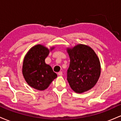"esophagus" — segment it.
Segmentation results:
<instances>
[{"mask_svg": "<svg viewBox=\"0 0 121 121\" xmlns=\"http://www.w3.org/2000/svg\"><path fill=\"white\" fill-rule=\"evenodd\" d=\"M58 75H59V76H62V72H61V71L59 72V73H58Z\"/></svg>", "mask_w": 121, "mask_h": 121, "instance_id": "34e87169", "label": "esophagus"}]
</instances>
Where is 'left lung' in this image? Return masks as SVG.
I'll return each mask as SVG.
<instances>
[{
	"mask_svg": "<svg viewBox=\"0 0 121 121\" xmlns=\"http://www.w3.org/2000/svg\"><path fill=\"white\" fill-rule=\"evenodd\" d=\"M70 64L67 70V80L75 92L81 93L96 84L101 73L99 60L91 47L78 44L68 49Z\"/></svg>",
	"mask_w": 121,
	"mask_h": 121,
	"instance_id": "obj_1",
	"label": "left lung"
}]
</instances>
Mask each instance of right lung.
<instances>
[{"mask_svg":"<svg viewBox=\"0 0 121 121\" xmlns=\"http://www.w3.org/2000/svg\"><path fill=\"white\" fill-rule=\"evenodd\" d=\"M49 53V50L46 47L36 45L28 52L23 61L25 80L30 86L39 91L46 89L57 76L51 66L45 64V59Z\"/></svg>","mask_w":121,"mask_h":121,"instance_id":"1","label":"right lung"}]
</instances>
